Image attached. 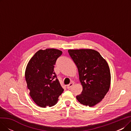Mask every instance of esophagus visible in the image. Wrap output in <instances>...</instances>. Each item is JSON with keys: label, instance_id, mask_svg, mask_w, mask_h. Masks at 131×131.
Returning a JSON list of instances; mask_svg holds the SVG:
<instances>
[{"label": "esophagus", "instance_id": "34e87169", "mask_svg": "<svg viewBox=\"0 0 131 131\" xmlns=\"http://www.w3.org/2000/svg\"><path fill=\"white\" fill-rule=\"evenodd\" d=\"M73 84H74V83H73V82H71V83H70L69 84H68V85H67V88L68 89H70L73 85Z\"/></svg>", "mask_w": 131, "mask_h": 131}]
</instances>
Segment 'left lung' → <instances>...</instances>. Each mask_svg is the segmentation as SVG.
Wrapping results in <instances>:
<instances>
[{
  "instance_id": "8db88e82",
  "label": "left lung",
  "mask_w": 131,
  "mask_h": 131,
  "mask_svg": "<svg viewBox=\"0 0 131 131\" xmlns=\"http://www.w3.org/2000/svg\"><path fill=\"white\" fill-rule=\"evenodd\" d=\"M68 52L78 67L83 87L77 99L82 105L94 106L104 99L109 90L111 75L107 62L93 49H70Z\"/></svg>"
}]
</instances>
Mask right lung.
I'll use <instances>...</instances> for the list:
<instances>
[{"mask_svg": "<svg viewBox=\"0 0 131 131\" xmlns=\"http://www.w3.org/2000/svg\"><path fill=\"white\" fill-rule=\"evenodd\" d=\"M62 51L56 49L38 51L27 65L25 78L30 95L36 104L42 108L56 105L64 91L54 66Z\"/></svg>", "mask_w": 131, "mask_h": 131, "instance_id": "add662e5", "label": "right lung"}]
</instances>
